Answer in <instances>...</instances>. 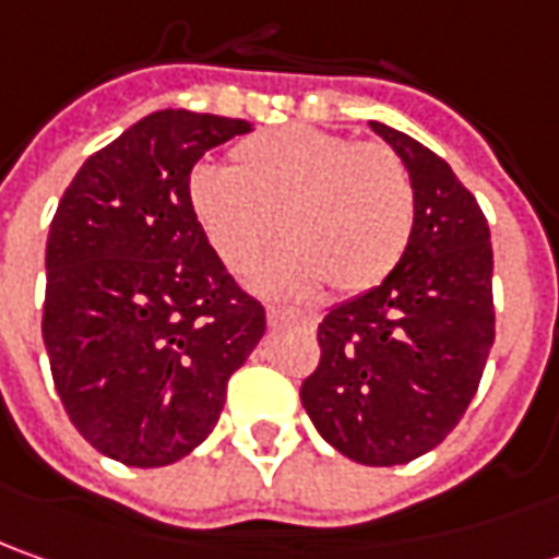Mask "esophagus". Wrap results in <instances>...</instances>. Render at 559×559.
Segmentation results:
<instances>
[{"instance_id":"34e87169","label":"esophagus","mask_w":559,"mask_h":559,"mask_svg":"<svg viewBox=\"0 0 559 559\" xmlns=\"http://www.w3.org/2000/svg\"><path fill=\"white\" fill-rule=\"evenodd\" d=\"M265 316H269L272 324H275V321H284V318H297V321H302V324H309V328H312V316H306V312H294V309H284V306H269V309H265Z\"/></svg>"}]
</instances>
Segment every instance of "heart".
Wrapping results in <instances>:
<instances>
[{"label":"heart","instance_id":"b5f03b06","mask_svg":"<svg viewBox=\"0 0 559 559\" xmlns=\"http://www.w3.org/2000/svg\"><path fill=\"white\" fill-rule=\"evenodd\" d=\"M191 213L231 272H247L278 235L287 238L253 275L265 294L371 290L402 262L414 231L408 166L383 145H358L312 126L243 139L231 169L198 166Z\"/></svg>","mask_w":559,"mask_h":559}]
</instances>
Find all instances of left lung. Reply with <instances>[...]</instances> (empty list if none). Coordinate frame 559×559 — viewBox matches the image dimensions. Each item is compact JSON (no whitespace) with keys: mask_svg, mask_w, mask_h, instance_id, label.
<instances>
[{"mask_svg":"<svg viewBox=\"0 0 559 559\" xmlns=\"http://www.w3.org/2000/svg\"><path fill=\"white\" fill-rule=\"evenodd\" d=\"M408 166L414 231L377 287L318 324L321 358L299 399L340 454L395 467L457 427L495 343L489 222L439 154L371 123Z\"/></svg>","mask_w":559,"mask_h":559,"instance_id":"8db88e82","label":"left lung"}]
</instances>
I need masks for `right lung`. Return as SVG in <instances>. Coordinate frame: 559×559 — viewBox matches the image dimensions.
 <instances>
[{"label":"right lung","mask_w":559,"mask_h":559,"mask_svg":"<svg viewBox=\"0 0 559 559\" xmlns=\"http://www.w3.org/2000/svg\"><path fill=\"white\" fill-rule=\"evenodd\" d=\"M247 120L157 110L95 151L46 243L43 340L55 390L92 449L166 467L213 433L228 377L265 334L188 203L191 169Z\"/></svg>","instance_id":"right-lung-1"}]
</instances>
